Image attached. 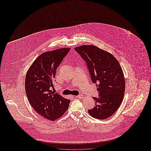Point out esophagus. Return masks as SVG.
I'll return each mask as SVG.
<instances>
[{
    "label": "esophagus",
    "mask_w": 151,
    "mask_h": 151,
    "mask_svg": "<svg viewBox=\"0 0 151 151\" xmlns=\"http://www.w3.org/2000/svg\"><path fill=\"white\" fill-rule=\"evenodd\" d=\"M76 97L79 98V99H83V97H84V96H83V94H79V95H78V96H76Z\"/></svg>",
    "instance_id": "34e87169"
}]
</instances>
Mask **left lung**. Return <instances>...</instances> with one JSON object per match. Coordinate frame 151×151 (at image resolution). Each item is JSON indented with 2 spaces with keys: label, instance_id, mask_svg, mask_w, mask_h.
I'll return each mask as SVG.
<instances>
[{
  "label": "left lung",
  "instance_id": "8db88e82",
  "mask_svg": "<svg viewBox=\"0 0 151 151\" xmlns=\"http://www.w3.org/2000/svg\"><path fill=\"white\" fill-rule=\"evenodd\" d=\"M75 50L86 62L99 92V97H93L95 106L88 113L94 118L105 119L115 113L123 99L125 80L122 68L113 55L96 46L84 45Z\"/></svg>",
  "mask_w": 151,
  "mask_h": 151
}]
</instances>
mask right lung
<instances>
[{"label": "right lung", "instance_id": "add662e5", "mask_svg": "<svg viewBox=\"0 0 151 151\" xmlns=\"http://www.w3.org/2000/svg\"><path fill=\"white\" fill-rule=\"evenodd\" d=\"M70 49L63 48L42 54L30 67L25 77V92L30 104L37 113L50 121L63 115L70 102L51 90L57 69Z\"/></svg>", "mask_w": 151, "mask_h": 151}]
</instances>
